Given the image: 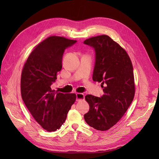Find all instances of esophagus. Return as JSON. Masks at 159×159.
<instances>
[{
    "label": "esophagus",
    "mask_w": 159,
    "mask_h": 159,
    "mask_svg": "<svg viewBox=\"0 0 159 159\" xmlns=\"http://www.w3.org/2000/svg\"><path fill=\"white\" fill-rule=\"evenodd\" d=\"M85 99V94L81 93H76V101L79 102V101L84 100Z\"/></svg>",
    "instance_id": "34e87169"
}]
</instances>
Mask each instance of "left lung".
I'll use <instances>...</instances> for the list:
<instances>
[{
  "label": "left lung",
  "instance_id": "obj_1",
  "mask_svg": "<svg viewBox=\"0 0 159 159\" xmlns=\"http://www.w3.org/2000/svg\"><path fill=\"white\" fill-rule=\"evenodd\" d=\"M84 43L93 47L96 63L93 80L101 83L104 95H87L89 105L84 115L87 124L98 130L110 129L123 117L134 96L135 87L131 60L122 47L106 35L92 37Z\"/></svg>",
  "mask_w": 159,
  "mask_h": 159
}]
</instances>
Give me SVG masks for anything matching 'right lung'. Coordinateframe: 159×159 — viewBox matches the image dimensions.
Listing matches in <instances>:
<instances>
[{
	"label": "right lung",
	"mask_w": 159,
	"mask_h": 159,
	"mask_svg": "<svg viewBox=\"0 0 159 159\" xmlns=\"http://www.w3.org/2000/svg\"><path fill=\"white\" fill-rule=\"evenodd\" d=\"M76 42L50 36L35 47L23 67L22 98L35 120L48 132L59 129L76 98L75 93H63L51 89L57 72L62 68L64 51Z\"/></svg>",
	"instance_id": "add662e5"
}]
</instances>
